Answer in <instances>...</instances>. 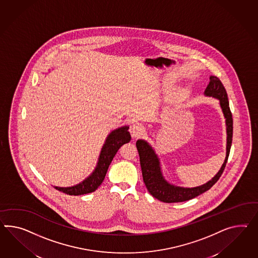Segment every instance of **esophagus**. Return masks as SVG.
I'll list each match as a JSON object with an SVG mask.
<instances>
[{"label": "esophagus", "instance_id": "obj_1", "mask_svg": "<svg viewBox=\"0 0 258 258\" xmlns=\"http://www.w3.org/2000/svg\"><path fill=\"white\" fill-rule=\"evenodd\" d=\"M129 131L131 133V136L134 139L139 138V136L142 135L144 132V126L142 125L141 123H139V122H135V123H133L132 125L130 126Z\"/></svg>", "mask_w": 258, "mask_h": 258}]
</instances>
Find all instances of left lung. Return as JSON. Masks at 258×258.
Here are the masks:
<instances>
[{
	"label": "left lung",
	"instance_id": "8db88e82",
	"mask_svg": "<svg viewBox=\"0 0 258 258\" xmlns=\"http://www.w3.org/2000/svg\"><path fill=\"white\" fill-rule=\"evenodd\" d=\"M204 95L218 100L219 105L225 117L226 126V154L225 162L223 163L217 174L211 180L197 187H182L172 184L165 179L163 175L160 158L154 149L144 139H139L137 141V148L139 151L144 183L152 197L162 202L176 203L195 199L199 195L210 190L217 182L225 169L227 159L229 156L233 137V119L229 108L227 93L225 87L218 78L211 76L210 82L206 88Z\"/></svg>",
	"mask_w": 258,
	"mask_h": 258
}]
</instances>
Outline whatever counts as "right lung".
Returning <instances> with one entry per match:
<instances>
[{
	"mask_svg": "<svg viewBox=\"0 0 258 258\" xmlns=\"http://www.w3.org/2000/svg\"><path fill=\"white\" fill-rule=\"evenodd\" d=\"M128 129V125L120 126L107 135L105 143L101 149L96 166L92 174L85 179H83L79 184L70 187H53L69 196H81L95 191L103 182L108 166L111 164L119 148L131 140V135Z\"/></svg>",
	"mask_w": 258,
	"mask_h": 258,
	"instance_id": "obj_1",
	"label": "right lung"
}]
</instances>
